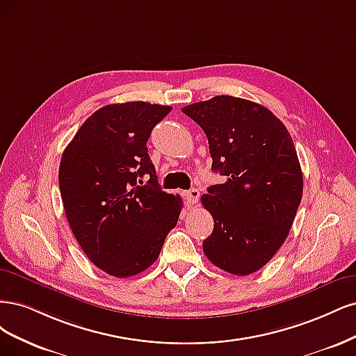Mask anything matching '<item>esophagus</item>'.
<instances>
[{"mask_svg": "<svg viewBox=\"0 0 356 356\" xmlns=\"http://www.w3.org/2000/svg\"><path fill=\"white\" fill-rule=\"evenodd\" d=\"M200 200V191L198 189H191L188 192H185V201L188 205H193L197 204Z\"/></svg>", "mask_w": 356, "mask_h": 356, "instance_id": "esophagus-1", "label": "esophagus"}]
</instances>
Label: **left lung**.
Returning <instances> with one entry per match:
<instances>
[{
    "label": "left lung",
    "mask_w": 356,
    "mask_h": 356,
    "mask_svg": "<svg viewBox=\"0 0 356 356\" xmlns=\"http://www.w3.org/2000/svg\"><path fill=\"white\" fill-rule=\"evenodd\" d=\"M181 112L204 130L211 168L226 177L201 197L214 220L204 253L232 275L254 273L289 236L302 201L291 136L268 108L234 96L192 103Z\"/></svg>",
    "instance_id": "left-lung-1"
}]
</instances>
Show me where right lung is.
I'll list each match as a JSON object with an SVG mask.
<instances>
[{
    "instance_id": "right-lung-1",
    "label": "right lung",
    "mask_w": 356,
    "mask_h": 356,
    "mask_svg": "<svg viewBox=\"0 0 356 356\" xmlns=\"http://www.w3.org/2000/svg\"><path fill=\"white\" fill-rule=\"evenodd\" d=\"M171 106L113 103L96 111L66 146L59 188L66 219L90 261L127 278L158 259L183 207L159 188L146 143ZM147 174L146 186L137 178Z\"/></svg>"
}]
</instances>
